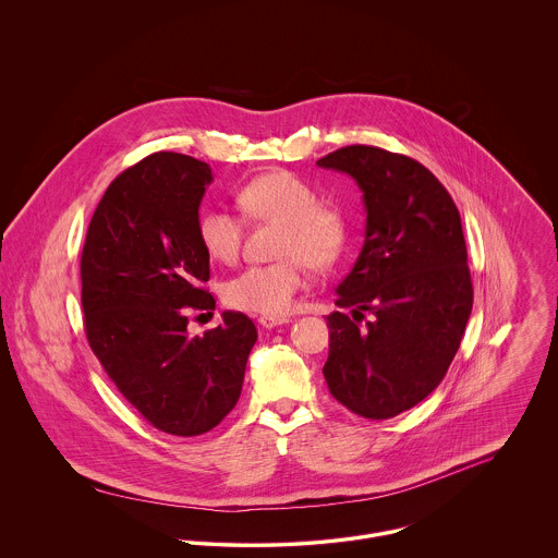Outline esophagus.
Listing matches in <instances>:
<instances>
[{
    "instance_id": "34e87169",
    "label": "esophagus",
    "mask_w": 558,
    "mask_h": 558,
    "mask_svg": "<svg viewBox=\"0 0 558 558\" xmlns=\"http://www.w3.org/2000/svg\"><path fill=\"white\" fill-rule=\"evenodd\" d=\"M292 318H288V316H262L259 318V324L264 326V328H275V326H281V324H290Z\"/></svg>"
}]
</instances>
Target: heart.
Wrapping results in <instances>:
<instances>
[{"mask_svg":"<svg viewBox=\"0 0 558 558\" xmlns=\"http://www.w3.org/2000/svg\"><path fill=\"white\" fill-rule=\"evenodd\" d=\"M239 206L251 219L281 223L275 248L281 259L244 268L226 283L223 299L240 312L281 316L307 286V264L328 268L339 259L348 242V219L337 206L319 204L316 189L286 169L248 180L239 191ZM242 230L239 215L223 206L206 208L197 219L202 246L223 264L239 257Z\"/></svg>","mask_w":558,"mask_h":558,"instance_id":"1","label":"heart"}]
</instances>
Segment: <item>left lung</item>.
I'll return each instance as SVG.
<instances>
[{
    "label": "left lung",
    "instance_id": "1",
    "mask_svg": "<svg viewBox=\"0 0 558 558\" xmlns=\"http://www.w3.org/2000/svg\"><path fill=\"white\" fill-rule=\"evenodd\" d=\"M318 165L348 173L367 213L363 248L337 286L335 305L352 316L326 318L330 343L322 374L348 410L391 418L440 385L471 318L460 213L438 178L403 155L345 146Z\"/></svg>",
    "mask_w": 558,
    "mask_h": 558
}]
</instances>
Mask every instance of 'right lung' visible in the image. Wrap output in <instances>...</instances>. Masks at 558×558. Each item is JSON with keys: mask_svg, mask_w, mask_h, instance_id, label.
Here are the masks:
<instances>
[{"mask_svg": "<svg viewBox=\"0 0 558 558\" xmlns=\"http://www.w3.org/2000/svg\"><path fill=\"white\" fill-rule=\"evenodd\" d=\"M213 169L157 153L105 191L81 253L85 335L118 391L157 429L199 436L236 405L255 324L226 312L202 337L189 312L215 310L202 283L210 255L197 236Z\"/></svg>", "mask_w": 558, "mask_h": 558, "instance_id": "add662e5", "label": "right lung"}]
</instances>
